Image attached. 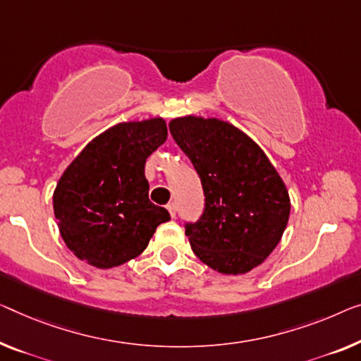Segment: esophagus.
Segmentation results:
<instances>
[{
  "label": "esophagus",
  "instance_id": "1",
  "mask_svg": "<svg viewBox=\"0 0 361 361\" xmlns=\"http://www.w3.org/2000/svg\"><path fill=\"white\" fill-rule=\"evenodd\" d=\"M166 209H169V212H170V215H171V219H175V215H176V206L173 202H170L169 206H166Z\"/></svg>",
  "mask_w": 361,
  "mask_h": 361
}]
</instances>
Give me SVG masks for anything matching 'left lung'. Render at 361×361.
<instances>
[{
	"label": "left lung",
	"instance_id": "1",
	"mask_svg": "<svg viewBox=\"0 0 361 361\" xmlns=\"http://www.w3.org/2000/svg\"><path fill=\"white\" fill-rule=\"evenodd\" d=\"M170 133L195 165L206 209L186 236L204 264L227 276L259 266L281 241L290 197L281 175L241 129L217 118L181 116Z\"/></svg>",
	"mask_w": 361,
	"mask_h": 361
}]
</instances>
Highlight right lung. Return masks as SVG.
I'll use <instances>...</instances> for the list:
<instances>
[{"mask_svg": "<svg viewBox=\"0 0 361 361\" xmlns=\"http://www.w3.org/2000/svg\"><path fill=\"white\" fill-rule=\"evenodd\" d=\"M166 139L164 118L118 123L94 137L68 165L53 192L61 238L80 261L110 269L147 248L170 220L149 201L146 159Z\"/></svg>", "mask_w": 361, "mask_h": 361, "instance_id": "add662e5", "label": "right lung"}]
</instances>
